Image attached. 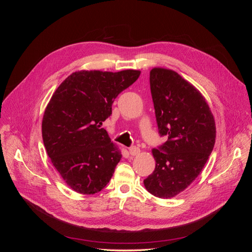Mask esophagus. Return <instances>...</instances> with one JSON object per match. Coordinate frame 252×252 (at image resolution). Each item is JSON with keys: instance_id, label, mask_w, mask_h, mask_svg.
Listing matches in <instances>:
<instances>
[{"instance_id": "1", "label": "esophagus", "mask_w": 252, "mask_h": 252, "mask_svg": "<svg viewBox=\"0 0 252 252\" xmlns=\"http://www.w3.org/2000/svg\"><path fill=\"white\" fill-rule=\"evenodd\" d=\"M141 152V150H140V148L139 147H135V146H133V147H130L129 148V154H130L131 156H138L139 154Z\"/></svg>"}]
</instances>
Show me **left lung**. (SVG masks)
<instances>
[{"label": "left lung", "instance_id": "left-lung-1", "mask_svg": "<svg viewBox=\"0 0 252 252\" xmlns=\"http://www.w3.org/2000/svg\"><path fill=\"white\" fill-rule=\"evenodd\" d=\"M150 89L158 132L168 140L152 149L156 168L144 186L152 195L170 199L204 168L216 143V122L201 91L178 72L152 68Z\"/></svg>", "mask_w": 252, "mask_h": 252}]
</instances>
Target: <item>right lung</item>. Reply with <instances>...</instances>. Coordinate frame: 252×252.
Here are the masks:
<instances>
[{"instance_id": "add662e5", "label": "right lung", "mask_w": 252, "mask_h": 252, "mask_svg": "<svg viewBox=\"0 0 252 252\" xmlns=\"http://www.w3.org/2000/svg\"><path fill=\"white\" fill-rule=\"evenodd\" d=\"M140 74L134 69L75 71L53 93L43 116V142L73 191L94 194L109 183L122 154L102 125L114 98Z\"/></svg>"}]
</instances>
